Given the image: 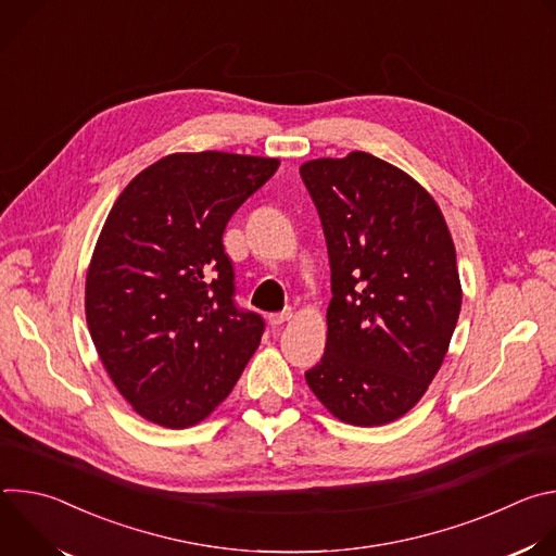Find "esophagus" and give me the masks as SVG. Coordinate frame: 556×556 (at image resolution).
<instances>
[{
  "label": "esophagus",
  "mask_w": 556,
  "mask_h": 556,
  "mask_svg": "<svg viewBox=\"0 0 556 556\" xmlns=\"http://www.w3.org/2000/svg\"><path fill=\"white\" fill-rule=\"evenodd\" d=\"M292 309H283V312H275V314H270L268 316V321H270V326L273 328H277V326H283L286 321H290L292 319Z\"/></svg>",
  "instance_id": "34e87169"
}]
</instances>
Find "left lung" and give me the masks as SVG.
Segmentation results:
<instances>
[{
  "label": "left lung",
  "instance_id": "obj_1",
  "mask_svg": "<svg viewBox=\"0 0 556 556\" xmlns=\"http://www.w3.org/2000/svg\"><path fill=\"white\" fill-rule=\"evenodd\" d=\"M299 172L319 208L334 294L307 387L341 422L389 425L418 405L448 352L462 307L451 230L418 180L367 151Z\"/></svg>",
  "mask_w": 556,
  "mask_h": 556
}]
</instances>
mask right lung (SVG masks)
I'll list each match as a JSON object with an SVG mask.
<instances>
[{"label": "right lung", "instance_id": "add662e5", "mask_svg": "<svg viewBox=\"0 0 556 556\" xmlns=\"http://www.w3.org/2000/svg\"><path fill=\"white\" fill-rule=\"evenodd\" d=\"M277 169V157L178 151L116 198L86 275V319L108 376L140 418L200 425L260 348L264 321L232 303L222 235Z\"/></svg>", "mask_w": 556, "mask_h": 556}]
</instances>
